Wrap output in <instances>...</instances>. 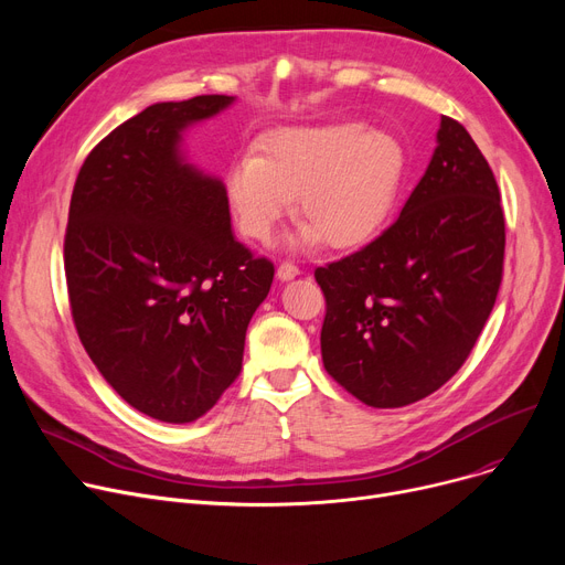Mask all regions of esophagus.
I'll list each match as a JSON object with an SVG mask.
<instances>
[{"mask_svg":"<svg viewBox=\"0 0 565 565\" xmlns=\"http://www.w3.org/2000/svg\"><path fill=\"white\" fill-rule=\"evenodd\" d=\"M300 275V267L295 265V263H290V260H284V263H279V267H277V277L281 279V281H288V279H295Z\"/></svg>","mask_w":565,"mask_h":565,"instance_id":"obj_1","label":"esophagus"}]
</instances>
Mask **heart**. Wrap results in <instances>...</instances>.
Here are the masks:
<instances>
[{"label":"heart","mask_w":565,"mask_h":565,"mask_svg":"<svg viewBox=\"0 0 565 565\" xmlns=\"http://www.w3.org/2000/svg\"><path fill=\"white\" fill-rule=\"evenodd\" d=\"M396 137L360 121L281 128L263 141V156L243 153L228 171L237 226L265 243L298 194V243L360 247L387 220L403 178Z\"/></svg>","instance_id":"b5f03b06"}]
</instances>
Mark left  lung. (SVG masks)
Instances as JSON below:
<instances>
[{
  "mask_svg": "<svg viewBox=\"0 0 565 565\" xmlns=\"http://www.w3.org/2000/svg\"><path fill=\"white\" fill-rule=\"evenodd\" d=\"M507 226L494 173L441 116L433 160L373 243L316 267L322 364L371 407L417 403L469 358L503 277Z\"/></svg>",
  "mask_w": 565,
  "mask_h": 565,
  "instance_id": "obj_1",
  "label": "left lung"
}]
</instances>
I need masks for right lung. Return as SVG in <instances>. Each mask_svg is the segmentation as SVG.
Masks as SVG:
<instances>
[{
    "mask_svg": "<svg viewBox=\"0 0 565 565\" xmlns=\"http://www.w3.org/2000/svg\"><path fill=\"white\" fill-rule=\"evenodd\" d=\"M233 103L146 107L86 156L71 196L64 267L88 358L135 409L190 424L241 375L247 324L275 265L231 231L222 181L188 164L181 132Z\"/></svg>",
    "mask_w": 565,
    "mask_h": 565,
    "instance_id": "obj_1",
    "label": "right lung"
}]
</instances>
